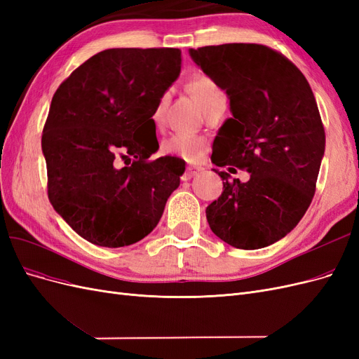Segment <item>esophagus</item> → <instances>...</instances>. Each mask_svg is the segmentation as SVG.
Here are the masks:
<instances>
[{
  "label": "esophagus",
  "mask_w": 359,
  "mask_h": 359,
  "mask_svg": "<svg viewBox=\"0 0 359 359\" xmlns=\"http://www.w3.org/2000/svg\"><path fill=\"white\" fill-rule=\"evenodd\" d=\"M202 170V168H199V166H189L187 169H186V172H184V175H182V181H189V180H191L194 175H198V173Z\"/></svg>",
  "instance_id": "esophagus-1"
}]
</instances>
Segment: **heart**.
<instances>
[{
	"label": "heart",
	"instance_id": "heart-1",
	"mask_svg": "<svg viewBox=\"0 0 359 359\" xmlns=\"http://www.w3.org/2000/svg\"><path fill=\"white\" fill-rule=\"evenodd\" d=\"M190 90L193 91L194 95L198 97L203 111L206 107H210L212 103L226 99L219 86H217L211 79L203 78V76L196 78L190 83ZM168 100H169L168 93L160 97V100L153 114V119L156 124L161 123ZM161 149L163 153L168 156L180 157L186 161H199L206 151V139L201 135H193V133H173L165 140V142H163Z\"/></svg>",
	"mask_w": 359,
	"mask_h": 359
}]
</instances>
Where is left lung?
Listing matches in <instances>:
<instances>
[{
	"mask_svg": "<svg viewBox=\"0 0 359 359\" xmlns=\"http://www.w3.org/2000/svg\"><path fill=\"white\" fill-rule=\"evenodd\" d=\"M191 60L229 97L227 118L212 142L211 161L244 168L241 182L219 169L222 196L206 220L222 241L243 250L274 244L311 203L325 153V130L310 85L295 64L255 43L189 49Z\"/></svg>",
	"mask_w": 359,
	"mask_h": 359,
	"instance_id": "8db88e82",
	"label": "left lung"
}]
</instances>
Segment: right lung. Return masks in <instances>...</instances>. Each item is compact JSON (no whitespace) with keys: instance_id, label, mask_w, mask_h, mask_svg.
Returning a JSON list of instances; mask_svg holds the SVG:
<instances>
[{"instance_id":"right-lung-1","label":"right lung","mask_w":359,"mask_h":359,"mask_svg":"<svg viewBox=\"0 0 359 359\" xmlns=\"http://www.w3.org/2000/svg\"><path fill=\"white\" fill-rule=\"evenodd\" d=\"M180 72V49H106L53 94L41 136L48 194L83 240L124 247L160 222L186 165L148 160L158 149L153 114Z\"/></svg>"}]
</instances>
